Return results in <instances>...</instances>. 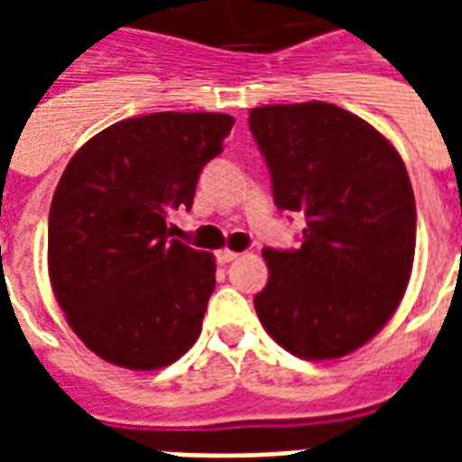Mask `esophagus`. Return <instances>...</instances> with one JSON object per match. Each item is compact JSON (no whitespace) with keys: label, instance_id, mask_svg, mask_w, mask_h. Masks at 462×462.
I'll return each mask as SVG.
<instances>
[{"label":"esophagus","instance_id":"obj_1","mask_svg":"<svg viewBox=\"0 0 462 462\" xmlns=\"http://www.w3.org/2000/svg\"><path fill=\"white\" fill-rule=\"evenodd\" d=\"M237 256L239 254L232 252V249H220V252H217V261H220V263H230V261H235Z\"/></svg>","mask_w":462,"mask_h":462}]
</instances>
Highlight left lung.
<instances>
[{
  "instance_id": "8db88e82",
  "label": "left lung",
  "mask_w": 462,
  "mask_h": 462,
  "mask_svg": "<svg viewBox=\"0 0 462 462\" xmlns=\"http://www.w3.org/2000/svg\"><path fill=\"white\" fill-rule=\"evenodd\" d=\"M249 129L275 206L307 220L302 246L263 249L271 275L256 314L297 357H343L386 326L408 288L417 210L405 162L369 122L319 100L254 107Z\"/></svg>"
}]
</instances>
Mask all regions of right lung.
I'll use <instances>...</instances> for the list:
<instances>
[{
    "mask_svg": "<svg viewBox=\"0 0 462 462\" xmlns=\"http://www.w3.org/2000/svg\"><path fill=\"white\" fill-rule=\"evenodd\" d=\"M235 119L153 112L96 134L54 189L47 268L54 297L88 350L151 372L196 343L216 259L172 237L203 165L223 153Z\"/></svg>",
    "mask_w": 462,
    "mask_h": 462,
    "instance_id": "right-lung-1",
    "label": "right lung"
}]
</instances>
